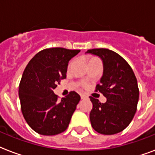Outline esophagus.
Segmentation results:
<instances>
[{"instance_id": "1", "label": "esophagus", "mask_w": 155, "mask_h": 155, "mask_svg": "<svg viewBox=\"0 0 155 155\" xmlns=\"http://www.w3.org/2000/svg\"><path fill=\"white\" fill-rule=\"evenodd\" d=\"M80 97H81V99H87V95H85V94H81L80 95Z\"/></svg>"}]
</instances>
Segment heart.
<instances>
[{
  "label": "heart",
  "instance_id": "heart-1",
  "mask_svg": "<svg viewBox=\"0 0 155 155\" xmlns=\"http://www.w3.org/2000/svg\"><path fill=\"white\" fill-rule=\"evenodd\" d=\"M92 59H97V58H92Z\"/></svg>",
  "mask_w": 155,
  "mask_h": 155
}]
</instances>
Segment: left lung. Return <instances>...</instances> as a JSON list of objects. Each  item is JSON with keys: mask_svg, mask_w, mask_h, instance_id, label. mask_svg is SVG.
<instances>
[{"mask_svg": "<svg viewBox=\"0 0 155 155\" xmlns=\"http://www.w3.org/2000/svg\"><path fill=\"white\" fill-rule=\"evenodd\" d=\"M86 53L98 56L103 61V75L96 92L99 91L107 98L105 103H101L90 97L91 125L101 134L121 132L130 125L137 111L139 89L136 76L129 63L111 50L92 49Z\"/></svg>", "mask_w": 155, "mask_h": 155, "instance_id": "1", "label": "left lung"}]
</instances>
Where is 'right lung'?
I'll return each mask as SVG.
<instances>
[{"label": "right lung", "mask_w": 155, "mask_h": 155, "mask_svg": "<svg viewBox=\"0 0 155 155\" xmlns=\"http://www.w3.org/2000/svg\"><path fill=\"white\" fill-rule=\"evenodd\" d=\"M80 51L62 47L42 50L24 70L18 90L21 113L39 134L56 135L68 129L80 95L73 91L58 101L53 90L66 79L69 61Z\"/></svg>", "instance_id": "add662e5"}]
</instances>
